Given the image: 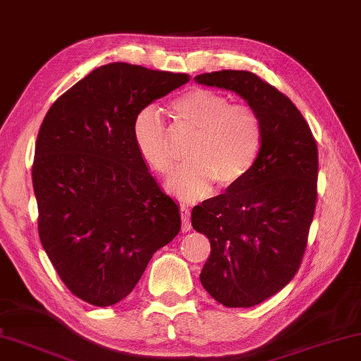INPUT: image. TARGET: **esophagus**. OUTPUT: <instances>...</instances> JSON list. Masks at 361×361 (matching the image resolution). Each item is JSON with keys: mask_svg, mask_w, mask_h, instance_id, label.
<instances>
[{"mask_svg": "<svg viewBox=\"0 0 361 361\" xmlns=\"http://www.w3.org/2000/svg\"><path fill=\"white\" fill-rule=\"evenodd\" d=\"M181 230L183 232H190L191 230V211L186 207H181Z\"/></svg>", "mask_w": 361, "mask_h": 361, "instance_id": "1", "label": "esophagus"}]
</instances>
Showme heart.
<instances>
[{"label":"heart","instance_id":"1","mask_svg":"<svg viewBox=\"0 0 361 361\" xmlns=\"http://www.w3.org/2000/svg\"><path fill=\"white\" fill-rule=\"evenodd\" d=\"M178 131L195 134L188 162L170 176L169 188L183 201H197L212 183L227 190L246 178L262 144V123L246 104H232L227 95L211 89H192L170 104ZM133 139L146 164L160 175L170 173L175 159L169 131L159 111L146 106L134 116Z\"/></svg>","mask_w":361,"mask_h":361}]
</instances>
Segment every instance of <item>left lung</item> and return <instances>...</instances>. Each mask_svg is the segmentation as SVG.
<instances>
[{
	"label": "left lung",
	"instance_id": "1",
	"mask_svg": "<svg viewBox=\"0 0 361 361\" xmlns=\"http://www.w3.org/2000/svg\"><path fill=\"white\" fill-rule=\"evenodd\" d=\"M195 80L233 90L262 123L246 178L191 212L192 228L211 241L202 287L227 308H250L282 290L303 261L318 201V146L293 102L255 73L224 69Z\"/></svg>",
	"mask_w": 361,
	"mask_h": 361
}]
</instances>
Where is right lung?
Wrapping results in <instances>:
<instances>
[{"instance_id":"right-lung-1","label":"right lung","mask_w":361,"mask_h":361,"mask_svg":"<svg viewBox=\"0 0 361 361\" xmlns=\"http://www.w3.org/2000/svg\"><path fill=\"white\" fill-rule=\"evenodd\" d=\"M188 74L111 63L66 90L43 118L32 183L39 236L74 297L121 301L150 257L180 232V212L149 173L133 139L142 109Z\"/></svg>"}]
</instances>
